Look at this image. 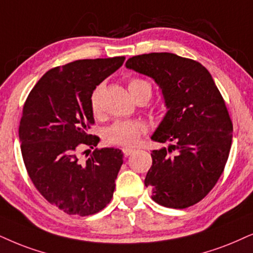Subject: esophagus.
Wrapping results in <instances>:
<instances>
[{"instance_id":"obj_1","label":"esophagus","mask_w":253,"mask_h":253,"mask_svg":"<svg viewBox=\"0 0 253 253\" xmlns=\"http://www.w3.org/2000/svg\"><path fill=\"white\" fill-rule=\"evenodd\" d=\"M123 152H124L125 156H129L134 152V149L133 148H123Z\"/></svg>"}]
</instances>
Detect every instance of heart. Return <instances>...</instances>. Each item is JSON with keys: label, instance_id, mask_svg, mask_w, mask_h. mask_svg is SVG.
<instances>
[{"label": "heart", "instance_id": "heart-1", "mask_svg": "<svg viewBox=\"0 0 253 253\" xmlns=\"http://www.w3.org/2000/svg\"><path fill=\"white\" fill-rule=\"evenodd\" d=\"M128 89L134 98L142 91H152L149 83L141 78H132L128 81ZM101 86H97L89 98L92 113L98 116L100 112ZM146 132L145 124L136 120H117L105 130V141L110 145L120 147H133L139 142Z\"/></svg>", "mask_w": 253, "mask_h": 253}]
</instances>
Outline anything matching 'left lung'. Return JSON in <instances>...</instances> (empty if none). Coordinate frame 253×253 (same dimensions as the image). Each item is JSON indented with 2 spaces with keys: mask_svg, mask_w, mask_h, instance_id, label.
Wrapping results in <instances>:
<instances>
[{
  "mask_svg": "<svg viewBox=\"0 0 253 253\" xmlns=\"http://www.w3.org/2000/svg\"><path fill=\"white\" fill-rule=\"evenodd\" d=\"M126 68L153 78L168 111L152 140L145 178L153 201L174 209L191 207L209 194L224 170L232 142V121L211 75L201 63L169 52L134 56Z\"/></svg>",
  "mask_w": 253,
  "mask_h": 253,
  "instance_id": "obj_1",
  "label": "left lung"
}]
</instances>
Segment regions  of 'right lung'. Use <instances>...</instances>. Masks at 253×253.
I'll use <instances>...</instances> for the list:
<instances>
[{
  "mask_svg": "<svg viewBox=\"0 0 253 253\" xmlns=\"http://www.w3.org/2000/svg\"><path fill=\"white\" fill-rule=\"evenodd\" d=\"M124 62L121 56L57 66L42 77L25 100L18 135L29 177L47 202L68 215H93L113 197L123 152L95 148L86 161L79 153L99 142L87 133L94 124L92 92Z\"/></svg>",
  "mask_w": 253,
  "mask_h": 253,
  "instance_id": "1",
  "label": "right lung"
}]
</instances>
